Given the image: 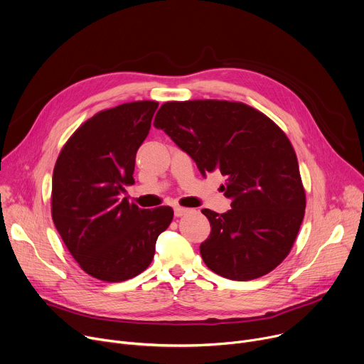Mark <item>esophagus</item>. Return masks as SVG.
Wrapping results in <instances>:
<instances>
[{
	"label": "esophagus",
	"mask_w": 364,
	"mask_h": 364,
	"mask_svg": "<svg viewBox=\"0 0 364 364\" xmlns=\"http://www.w3.org/2000/svg\"><path fill=\"white\" fill-rule=\"evenodd\" d=\"M190 212V209H187V208H181V206H176L174 208V215L178 218V216H183V215H186V213H188Z\"/></svg>",
	"instance_id": "34e87169"
}]
</instances>
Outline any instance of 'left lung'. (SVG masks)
<instances>
[{
	"label": "left lung",
	"mask_w": 364,
	"mask_h": 364,
	"mask_svg": "<svg viewBox=\"0 0 364 364\" xmlns=\"http://www.w3.org/2000/svg\"><path fill=\"white\" fill-rule=\"evenodd\" d=\"M154 126L196 162L203 177L221 171L231 209H203L210 235L200 255L215 274L250 281L269 274L291 250L304 218L306 193L296 152L271 118L243 104L165 102Z\"/></svg>",
	"instance_id": "1"
}]
</instances>
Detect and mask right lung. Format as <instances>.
Listing matches in <instances>:
<instances>
[{"mask_svg":"<svg viewBox=\"0 0 364 364\" xmlns=\"http://www.w3.org/2000/svg\"><path fill=\"white\" fill-rule=\"evenodd\" d=\"M155 101L104 109L73 133L53 174L51 212L65 247L90 277L121 282L148 268L169 206L140 209L119 195L134 184L136 154L151 130Z\"/></svg>","mask_w":364,"mask_h":364,"instance_id":"obj_1","label":"right lung"}]
</instances>
